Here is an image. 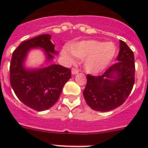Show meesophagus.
Masks as SVG:
<instances>
[{"mask_svg":"<svg viewBox=\"0 0 148 148\" xmlns=\"http://www.w3.org/2000/svg\"><path fill=\"white\" fill-rule=\"evenodd\" d=\"M71 73H72V74H78L79 70L77 69V68H74V67H73V68H72V70H71Z\"/></svg>","mask_w":148,"mask_h":148,"instance_id":"34e87169","label":"esophagus"}]
</instances>
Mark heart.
Wrapping results in <instances>:
<instances>
[{
  "label": "heart",
  "mask_w": 148,
  "mask_h": 148,
  "mask_svg": "<svg viewBox=\"0 0 148 148\" xmlns=\"http://www.w3.org/2000/svg\"><path fill=\"white\" fill-rule=\"evenodd\" d=\"M71 51L64 47L63 57L69 62L73 61V56L84 60V68L91 74H97L103 70L114 58L117 47L113 42H103L97 40H85L74 44Z\"/></svg>",
  "instance_id": "heart-1"
}]
</instances>
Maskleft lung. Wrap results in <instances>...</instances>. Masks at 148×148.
<instances>
[{"mask_svg": "<svg viewBox=\"0 0 148 148\" xmlns=\"http://www.w3.org/2000/svg\"><path fill=\"white\" fill-rule=\"evenodd\" d=\"M117 60L101 76L87 75L83 95L93 110L105 112L117 108L124 103L133 89L134 56L126 43L121 40Z\"/></svg>", "mask_w": 148, "mask_h": 148, "instance_id": "obj_1", "label": "left lung"}]
</instances>
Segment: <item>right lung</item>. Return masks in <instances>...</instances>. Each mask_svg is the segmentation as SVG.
Wrapping results in <instances>:
<instances>
[{
  "mask_svg": "<svg viewBox=\"0 0 148 148\" xmlns=\"http://www.w3.org/2000/svg\"><path fill=\"white\" fill-rule=\"evenodd\" d=\"M50 34H43L20 44L13 52L10 64V83L15 95L31 109L42 111L49 109L58 101L64 86L71 77V71L61 65L51 64L39 69L24 67L26 55L31 48L45 51L47 60L58 53L51 41Z\"/></svg>",
  "mask_w": 148,
  "mask_h": 148,
  "instance_id": "add662e5",
  "label": "right lung"
}]
</instances>
